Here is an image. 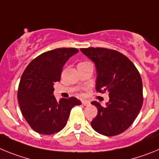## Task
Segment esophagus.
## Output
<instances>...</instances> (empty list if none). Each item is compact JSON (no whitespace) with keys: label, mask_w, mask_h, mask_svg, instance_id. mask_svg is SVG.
<instances>
[{"label":"esophagus","mask_w":159,"mask_h":159,"mask_svg":"<svg viewBox=\"0 0 159 159\" xmlns=\"http://www.w3.org/2000/svg\"><path fill=\"white\" fill-rule=\"evenodd\" d=\"M82 104L84 105V106H89L90 102H88L87 100H82Z\"/></svg>","instance_id":"1"}]
</instances>
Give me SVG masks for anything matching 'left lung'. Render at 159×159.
<instances>
[{
	"instance_id": "1",
	"label": "left lung",
	"mask_w": 159,
	"mask_h": 159,
	"mask_svg": "<svg viewBox=\"0 0 159 159\" xmlns=\"http://www.w3.org/2000/svg\"><path fill=\"white\" fill-rule=\"evenodd\" d=\"M80 51L95 64L97 92L109 93L106 106L92 102L98 110L91 122L92 128L105 136L121 134L133 123L143 106L139 72L127 57L115 50L88 48Z\"/></svg>"
}]
</instances>
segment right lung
<instances>
[{
  "label": "right lung",
  "mask_w": 159,
  "mask_h": 159,
  "mask_svg": "<svg viewBox=\"0 0 159 159\" xmlns=\"http://www.w3.org/2000/svg\"><path fill=\"white\" fill-rule=\"evenodd\" d=\"M78 49L57 48L32 60L22 74L17 99L24 118L36 132L52 134L67 124L73 107L81 102L75 97L57 101L54 84L60 82L64 64Z\"/></svg>",
  "instance_id": "1"
}]
</instances>
